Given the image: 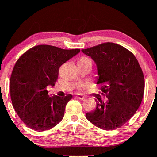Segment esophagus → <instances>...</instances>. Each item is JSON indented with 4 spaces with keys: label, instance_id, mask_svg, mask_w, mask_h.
Returning a JSON list of instances; mask_svg holds the SVG:
<instances>
[{
    "label": "esophagus",
    "instance_id": "esophagus-1",
    "mask_svg": "<svg viewBox=\"0 0 157 157\" xmlns=\"http://www.w3.org/2000/svg\"><path fill=\"white\" fill-rule=\"evenodd\" d=\"M76 97L78 98V99H80V100H86V98L82 95H81V94H76Z\"/></svg>",
    "mask_w": 157,
    "mask_h": 157
}]
</instances>
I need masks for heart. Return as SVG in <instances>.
I'll list each match as a JSON object with an SVG mask.
<instances>
[{"label": "heart", "instance_id": "obj_1", "mask_svg": "<svg viewBox=\"0 0 157 157\" xmlns=\"http://www.w3.org/2000/svg\"><path fill=\"white\" fill-rule=\"evenodd\" d=\"M78 62H91V60L90 59H89L88 57H82V58L80 59ZM88 86V84H84V85H82V86Z\"/></svg>", "mask_w": 157, "mask_h": 157}]
</instances>
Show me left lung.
<instances>
[{"mask_svg": "<svg viewBox=\"0 0 157 157\" xmlns=\"http://www.w3.org/2000/svg\"><path fill=\"white\" fill-rule=\"evenodd\" d=\"M97 67V84H101L102 101L98 95L96 108L86 117L106 131L119 128L135 114L143 100L144 78L134 55L121 45L105 43L81 50Z\"/></svg>", "mask_w": 157, "mask_h": 157, "instance_id": "left-lung-1", "label": "left lung"}]
</instances>
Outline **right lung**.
<instances>
[{
    "label": "right lung",
    "instance_id": "add662e5",
    "mask_svg": "<svg viewBox=\"0 0 157 157\" xmlns=\"http://www.w3.org/2000/svg\"><path fill=\"white\" fill-rule=\"evenodd\" d=\"M80 52L48 45L30 48L17 61L10 81V97L21 120L36 131L51 129L64 117L72 98L49 95L47 88L55 86L59 67Z\"/></svg>",
    "mask_w": 157,
    "mask_h": 157
}]
</instances>
